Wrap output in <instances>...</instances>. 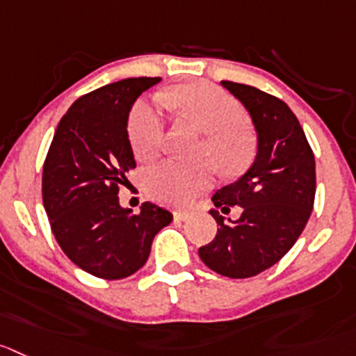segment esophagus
Returning a JSON list of instances; mask_svg holds the SVG:
<instances>
[{"label": "esophagus", "instance_id": "1", "mask_svg": "<svg viewBox=\"0 0 356 356\" xmlns=\"http://www.w3.org/2000/svg\"><path fill=\"white\" fill-rule=\"evenodd\" d=\"M191 216H192L191 213L187 211H175V220H178V222H187Z\"/></svg>", "mask_w": 356, "mask_h": 356}]
</instances>
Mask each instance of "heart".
<instances>
[{"label": "heart", "instance_id": "1", "mask_svg": "<svg viewBox=\"0 0 356 356\" xmlns=\"http://www.w3.org/2000/svg\"><path fill=\"white\" fill-rule=\"evenodd\" d=\"M169 103L180 108L206 134L201 157H208L225 172L239 171L252 157V140L246 133V113L241 104L209 83L180 87ZM164 140V113L161 101H140L129 118V141L136 157H155ZM209 165H184L162 161L145 172L147 192L171 206H188L201 192L211 187Z\"/></svg>", "mask_w": 356, "mask_h": 356}]
</instances>
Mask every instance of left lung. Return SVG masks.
<instances>
[{"instance_id": "obj_1", "label": "left lung", "mask_w": 356, "mask_h": 356, "mask_svg": "<svg viewBox=\"0 0 356 356\" xmlns=\"http://www.w3.org/2000/svg\"><path fill=\"white\" fill-rule=\"evenodd\" d=\"M222 86L248 110L259 148L252 168L211 197L222 213L241 206V216L225 222L211 209L220 229L199 257L215 273L243 280L273 267L296 245L313 211L316 171L306 134L286 103L245 83L223 80Z\"/></svg>"}]
</instances>
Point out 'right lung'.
Masks as SVG:
<instances>
[{
    "label": "right lung",
    "mask_w": 356,
    "mask_h": 356,
    "mask_svg": "<svg viewBox=\"0 0 356 356\" xmlns=\"http://www.w3.org/2000/svg\"><path fill=\"white\" fill-rule=\"evenodd\" d=\"M159 76L108 83L71 104L57 125L43 164V206L67 259L103 280H122L145 266L152 241L172 215L143 202L141 211L118 204L125 175L136 168L127 118Z\"/></svg>",
    "instance_id": "1"
}]
</instances>
